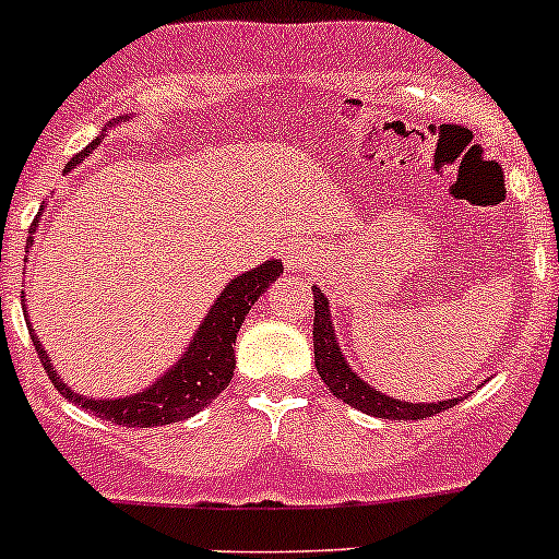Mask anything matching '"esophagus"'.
Masks as SVG:
<instances>
[{
  "label": "esophagus",
  "instance_id": "1",
  "mask_svg": "<svg viewBox=\"0 0 559 559\" xmlns=\"http://www.w3.org/2000/svg\"><path fill=\"white\" fill-rule=\"evenodd\" d=\"M284 262L292 273H295V270H306L308 264H311V251H308L306 246H292L289 251L284 253Z\"/></svg>",
  "mask_w": 559,
  "mask_h": 559
}]
</instances>
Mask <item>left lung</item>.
<instances>
[{
    "mask_svg": "<svg viewBox=\"0 0 559 559\" xmlns=\"http://www.w3.org/2000/svg\"><path fill=\"white\" fill-rule=\"evenodd\" d=\"M313 357H316V370H319L321 381L330 386V392L335 394L343 403L354 405L362 414L379 416V419H427V416H436L441 411L452 408L460 403V397L454 400H441V403H405V400L389 397V394L379 392L376 386H370L368 381L359 379V373H354V368L348 365V359L343 357L341 346H337L335 326H332L330 316V302H326L324 292L313 286Z\"/></svg>",
    "mask_w": 559,
    "mask_h": 559,
    "instance_id": "obj_1",
    "label": "left lung"
}]
</instances>
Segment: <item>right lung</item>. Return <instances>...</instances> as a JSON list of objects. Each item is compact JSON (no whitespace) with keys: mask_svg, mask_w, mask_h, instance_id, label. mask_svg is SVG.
<instances>
[{"mask_svg":"<svg viewBox=\"0 0 559 559\" xmlns=\"http://www.w3.org/2000/svg\"><path fill=\"white\" fill-rule=\"evenodd\" d=\"M129 121V116H118L112 118L107 127H116V123ZM105 129L92 145L75 154L70 159V165L64 167V173L75 170L81 162H86V156L103 143ZM45 211V202L39 207L35 224H32V235H35L39 216ZM29 235V246L35 243V238ZM26 246V248H29ZM284 273V264L281 259H270V262L257 264L253 270H246L240 273L238 278L229 281L224 286L222 295L216 297V302L211 306L202 324L197 326L194 337L186 346V352L180 354L178 362L173 368H167L159 379L154 381L151 386H145L143 392L127 394V397H86V394L75 392L61 381V376L56 373L53 362H50L48 352L39 343L37 332L32 330L29 313L26 316V326H29V335L35 341V348L39 354V362H43L45 373L48 379L53 381V386L64 394L67 400L78 403L81 408L94 411L103 419L112 421V425H123V427H159V425H173V421H183L189 416L200 414L202 408L213 403L224 389L229 386L233 381V370H235V348L233 343L238 341L240 324L246 321V313L251 311L253 302L270 289L278 275Z\"/></svg>","mask_w":559,"mask_h":559,"instance_id":"right-lung-1","label":"right lung"}]
</instances>
